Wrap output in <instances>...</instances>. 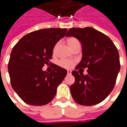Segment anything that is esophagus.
Returning a JSON list of instances; mask_svg holds the SVG:
<instances>
[{
  "label": "esophagus",
  "mask_w": 127,
  "mask_h": 127,
  "mask_svg": "<svg viewBox=\"0 0 127 127\" xmlns=\"http://www.w3.org/2000/svg\"><path fill=\"white\" fill-rule=\"evenodd\" d=\"M67 73H68V74H71V70H68V71H67Z\"/></svg>",
  "instance_id": "1"
}]
</instances>
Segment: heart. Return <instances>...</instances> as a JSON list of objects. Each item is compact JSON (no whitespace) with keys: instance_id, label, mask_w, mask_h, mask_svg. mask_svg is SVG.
Segmentation results:
<instances>
[{"instance_id":"obj_1","label":"heart","mask_w":127,"mask_h":127,"mask_svg":"<svg viewBox=\"0 0 127 127\" xmlns=\"http://www.w3.org/2000/svg\"><path fill=\"white\" fill-rule=\"evenodd\" d=\"M66 43L68 44V45L71 47L72 49H73V48L79 44V42L78 40L75 38V37H69L66 39ZM58 46H59V43H56V44L54 46L53 48V54L55 55L56 54V51H57V49H58ZM76 61L74 60H68V59H62L60 60L59 62V66L64 68H71L73 66H74Z\"/></svg>"}]
</instances>
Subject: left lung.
<instances>
[{"label": "left lung", "mask_w": 127, "mask_h": 127, "mask_svg": "<svg viewBox=\"0 0 127 127\" xmlns=\"http://www.w3.org/2000/svg\"><path fill=\"white\" fill-rule=\"evenodd\" d=\"M66 36L76 37L82 44L83 57L76 70L88 68L87 75L72 71L75 83L70 87L71 95L78 104L97 105L115 87L120 70L118 50L109 37L93 27L71 28Z\"/></svg>", "instance_id": "1"}]
</instances>
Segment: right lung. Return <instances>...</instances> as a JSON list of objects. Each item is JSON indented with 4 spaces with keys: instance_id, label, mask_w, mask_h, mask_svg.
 <instances>
[{
    "instance_id": "add662e5",
    "label": "right lung",
    "mask_w": 127,
    "mask_h": 127,
    "mask_svg": "<svg viewBox=\"0 0 127 127\" xmlns=\"http://www.w3.org/2000/svg\"><path fill=\"white\" fill-rule=\"evenodd\" d=\"M66 32V28L36 30L25 35L13 47L8 62L10 83L25 103L45 105L55 97L67 71L56 64H53L51 73L42 68L51 63L54 46Z\"/></svg>"
}]
</instances>
